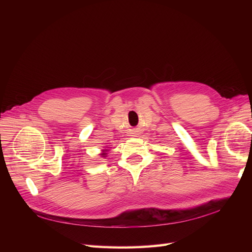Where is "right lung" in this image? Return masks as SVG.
<instances>
[{
  "label": "right lung",
  "mask_w": 252,
  "mask_h": 252,
  "mask_svg": "<svg viewBox=\"0 0 252 252\" xmlns=\"http://www.w3.org/2000/svg\"><path fill=\"white\" fill-rule=\"evenodd\" d=\"M105 151V150H104ZM106 156V154H105V152H104V154H102V157H105Z\"/></svg>",
  "instance_id": "1"
}]
</instances>
